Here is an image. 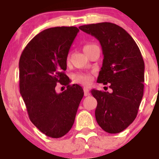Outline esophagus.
Returning <instances> with one entry per match:
<instances>
[{"instance_id":"34e87169","label":"esophagus","mask_w":159,"mask_h":159,"mask_svg":"<svg viewBox=\"0 0 159 159\" xmlns=\"http://www.w3.org/2000/svg\"><path fill=\"white\" fill-rule=\"evenodd\" d=\"M84 96H89V90L87 88H84Z\"/></svg>"}]
</instances>
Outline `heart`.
Returning <instances> with one entry per match:
<instances>
[{"label":"heart","mask_w":159,"mask_h":159,"mask_svg":"<svg viewBox=\"0 0 159 159\" xmlns=\"http://www.w3.org/2000/svg\"><path fill=\"white\" fill-rule=\"evenodd\" d=\"M94 45H95V44H87L84 47V51H85L86 50ZM75 79L77 82L81 83V84H84V85H88L91 81V76L90 75H88V74H80V75H75Z\"/></svg>","instance_id":"heart-1"}]
</instances>
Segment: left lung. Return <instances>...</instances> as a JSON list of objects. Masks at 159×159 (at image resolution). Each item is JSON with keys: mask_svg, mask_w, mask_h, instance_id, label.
I'll return each instance as SVG.
<instances>
[{"mask_svg": "<svg viewBox=\"0 0 159 159\" xmlns=\"http://www.w3.org/2000/svg\"><path fill=\"white\" fill-rule=\"evenodd\" d=\"M79 29L100 42L104 59L97 81L110 83L112 90H91L98 102L96 121L106 132L119 133L135 119L143 97L145 63L141 51L131 35L115 24H91Z\"/></svg>", "mask_w": 159, "mask_h": 159, "instance_id": "obj_1", "label": "left lung"}]
</instances>
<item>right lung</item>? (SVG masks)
Listing matches in <instances>:
<instances>
[{"label": "right lung", "mask_w": 159, "mask_h": 159, "mask_svg": "<svg viewBox=\"0 0 159 159\" xmlns=\"http://www.w3.org/2000/svg\"><path fill=\"white\" fill-rule=\"evenodd\" d=\"M76 27L48 28L36 35L25 47L19 61L20 92L31 122L48 137L66 134L75 122L84 91L69 85L67 57L77 34ZM67 86L61 93L57 84Z\"/></svg>", "instance_id": "obj_1"}]
</instances>
